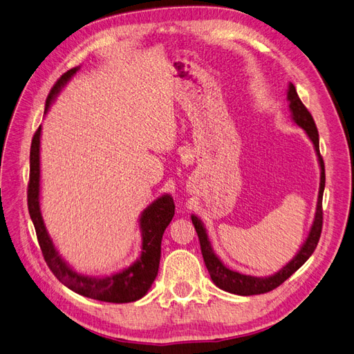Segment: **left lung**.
Returning a JSON list of instances; mask_svg holds the SVG:
<instances>
[{"label":"left lung","instance_id":"left-lung-1","mask_svg":"<svg viewBox=\"0 0 354 354\" xmlns=\"http://www.w3.org/2000/svg\"><path fill=\"white\" fill-rule=\"evenodd\" d=\"M286 100H288V108L289 112H291L292 121L299 127L303 128L307 137L310 138V142L313 143L315 152L317 156V162L320 167V183H319V194H317V203H316V211H315V218L312 226H310L308 234L303 245L299 246L298 252L292 257V260L286 263L279 272H276L270 276H251V274H242L236 270L229 269L227 266H224V263L218 259V255L214 252L208 233L205 226L199 217H196L195 214H192L190 218L192 223H194L195 230L198 233V238L201 242V252L203 257V261H205V266L208 269V273L211 276L212 282L216 283L220 289L230 294H236V295H257V294H264L269 292L272 289L277 288L281 283H283L289 276L294 274L299 267H301L308 259L310 255L313 254L316 250L319 238H320V232H322V198H324V190H325V165H324V159L320 156L319 152V133L316 124L313 121L312 115L306 109V106L303 102L299 100L297 90L294 87L292 82L288 84V90H286Z\"/></svg>","mask_w":354,"mask_h":354}]
</instances>
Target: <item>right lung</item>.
I'll return each mask as SVG.
<instances>
[{
    "instance_id": "right-lung-1",
    "label": "right lung",
    "mask_w": 354,
    "mask_h": 354,
    "mask_svg": "<svg viewBox=\"0 0 354 354\" xmlns=\"http://www.w3.org/2000/svg\"><path fill=\"white\" fill-rule=\"evenodd\" d=\"M80 66L63 73L60 80L51 88L44 115L56 100L62 88L72 80ZM41 125L37 130L30 145V174L28 187V208L29 216L38 236L42 255L50 270L57 279L82 297L99 299L104 303H131L137 301L151 289L159 269L160 241L168 224L174 217V201L169 194L158 196L143 209L138 218V229L142 233V246L138 259L125 269L106 276H90L80 273L59 254L55 242L48 234L44 218L41 212Z\"/></svg>"
}]
</instances>
